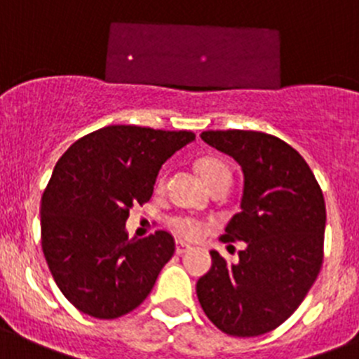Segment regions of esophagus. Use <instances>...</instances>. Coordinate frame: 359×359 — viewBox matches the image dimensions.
<instances>
[{
	"label": "esophagus",
	"instance_id": "34e87169",
	"mask_svg": "<svg viewBox=\"0 0 359 359\" xmlns=\"http://www.w3.org/2000/svg\"><path fill=\"white\" fill-rule=\"evenodd\" d=\"M193 250V246L187 243H184V241H177L175 243V253L177 255H184V253H187V251Z\"/></svg>",
	"mask_w": 359,
	"mask_h": 359
}]
</instances>
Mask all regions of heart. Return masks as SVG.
I'll return each mask as SVG.
<instances>
[{
    "label": "heart",
    "mask_w": 359,
    "mask_h": 359,
    "mask_svg": "<svg viewBox=\"0 0 359 359\" xmlns=\"http://www.w3.org/2000/svg\"><path fill=\"white\" fill-rule=\"evenodd\" d=\"M196 170H198L200 177L203 179V182L207 184L209 187H212L214 184L223 182V180H230V170L226 164H223L221 161L216 159H203L196 164ZM163 179H159L157 186L163 187ZM170 229L180 237H186V239H196V237L202 233V225H200L198 221L193 219V217H186V216H177L172 217L168 221Z\"/></svg>",
    "instance_id": "1"
}]
</instances>
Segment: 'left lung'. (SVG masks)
Instances as JSON below:
<instances>
[{"label": "left lung", "mask_w": 359, "mask_h": 359, "mask_svg": "<svg viewBox=\"0 0 359 359\" xmlns=\"http://www.w3.org/2000/svg\"><path fill=\"white\" fill-rule=\"evenodd\" d=\"M205 143L241 164V212L223 243L244 241L239 262L210 251L212 267L196 283L210 323L232 337L276 330L297 310L324 259L326 205L306 161L283 140L259 130H205Z\"/></svg>", "instance_id": "left-lung-1"}]
</instances>
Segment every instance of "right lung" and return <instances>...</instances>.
Masks as SVG:
<instances>
[{
	"label": "right lung",
	"instance_id": "1",
	"mask_svg": "<svg viewBox=\"0 0 359 359\" xmlns=\"http://www.w3.org/2000/svg\"><path fill=\"white\" fill-rule=\"evenodd\" d=\"M191 130L108 126L69 147L40 202V239L63 296L95 319H116L152 290L175 241L164 230L129 239L130 207L147 203L164 161Z\"/></svg>",
	"mask_w": 359,
	"mask_h": 359
}]
</instances>
